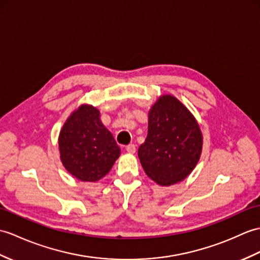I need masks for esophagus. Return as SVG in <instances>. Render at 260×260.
<instances>
[{
  "label": "esophagus",
  "instance_id": "34e87169",
  "mask_svg": "<svg viewBox=\"0 0 260 260\" xmlns=\"http://www.w3.org/2000/svg\"><path fill=\"white\" fill-rule=\"evenodd\" d=\"M125 148H126V150H127L128 153L134 154L135 150H136V145H135V144H128L127 146H126Z\"/></svg>",
  "mask_w": 260,
  "mask_h": 260
}]
</instances>
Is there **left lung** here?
<instances>
[{
	"mask_svg": "<svg viewBox=\"0 0 260 260\" xmlns=\"http://www.w3.org/2000/svg\"><path fill=\"white\" fill-rule=\"evenodd\" d=\"M203 135L192 114L176 98L162 95L148 113V134L138 148L147 176L161 186L182 182L192 172Z\"/></svg>",
	"mask_w": 260,
	"mask_h": 260,
	"instance_id": "8db88e82",
	"label": "left lung"
}]
</instances>
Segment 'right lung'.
Instances as JSON below:
<instances>
[{
  "mask_svg": "<svg viewBox=\"0 0 260 260\" xmlns=\"http://www.w3.org/2000/svg\"><path fill=\"white\" fill-rule=\"evenodd\" d=\"M100 111L81 105L71 114L59 133L61 160L70 174L82 182H98L111 171L120 148L102 124Z\"/></svg>",
  "mask_w": 260,
  "mask_h": 260,
  "instance_id": "obj_1",
  "label": "right lung"
}]
</instances>
